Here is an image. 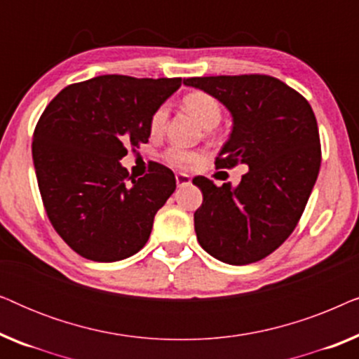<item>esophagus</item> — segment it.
Here are the masks:
<instances>
[{
	"label": "esophagus",
	"instance_id": "1",
	"mask_svg": "<svg viewBox=\"0 0 359 359\" xmlns=\"http://www.w3.org/2000/svg\"><path fill=\"white\" fill-rule=\"evenodd\" d=\"M176 184L180 186H188V184H191V176L189 175H186V173H178L176 175Z\"/></svg>",
	"mask_w": 359,
	"mask_h": 359
}]
</instances>
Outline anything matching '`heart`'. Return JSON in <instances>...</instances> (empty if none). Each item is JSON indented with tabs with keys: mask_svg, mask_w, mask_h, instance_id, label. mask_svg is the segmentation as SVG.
<instances>
[{
	"mask_svg": "<svg viewBox=\"0 0 359 359\" xmlns=\"http://www.w3.org/2000/svg\"><path fill=\"white\" fill-rule=\"evenodd\" d=\"M183 104L196 119H198L204 127H215L222 119V107H220L219 101L214 96L208 95L204 91H194L184 96ZM166 116H168V107L165 104L156 107L154 114L150 117V132L154 135L160 134L163 130V126L166 122ZM165 158L168 163L175 166H189L198 161V154L196 151L181 149V147H171L166 150Z\"/></svg>",
	"mask_w": 359,
	"mask_h": 359,
	"instance_id": "obj_1",
	"label": "heart"
}]
</instances>
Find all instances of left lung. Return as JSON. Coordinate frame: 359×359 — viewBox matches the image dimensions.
I'll return each mask as SVG.
<instances>
[{
  "label": "left lung",
  "instance_id": "1",
  "mask_svg": "<svg viewBox=\"0 0 359 359\" xmlns=\"http://www.w3.org/2000/svg\"><path fill=\"white\" fill-rule=\"evenodd\" d=\"M222 102L232 114V132L217 168L243 163L238 186H215L204 176L194 212L198 242L229 264L259 262L283 245L301 219L320 170V139L311 104L296 90L268 75L186 78Z\"/></svg>",
  "mask_w": 359,
  "mask_h": 359
}]
</instances>
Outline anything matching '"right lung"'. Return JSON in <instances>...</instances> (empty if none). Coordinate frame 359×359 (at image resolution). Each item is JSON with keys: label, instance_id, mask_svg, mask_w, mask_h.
<instances>
[{"label": "right lung", "instance_id": "obj_1", "mask_svg": "<svg viewBox=\"0 0 359 359\" xmlns=\"http://www.w3.org/2000/svg\"><path fill=\"white\" fill-rule=\"evenodd\" d=\"M181 83L102 75L63 88L42 112L32 142L39 191L53 229L83 258L119 262L149 240L175 173L151 163L132 180L119 160L149 142L151 114Z\"/></svg>", "mask_w": 359, "mask_h": 359}]
</instances>
